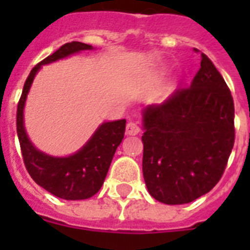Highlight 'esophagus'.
Masks as SVG:
<instances>
[{"instance_id":"1","label":"esophagus","mask_w":250,"mask_h":250,"mask_svg":"<svg viewBox=\"0 0 250 250\" xmlns=\"http://www.w3.org/2000/svg\"><path fill=\"white\" fill-rule=\"evenodd\" d=\"M127 135H129V136H135V135H139L140 133V127H139V125L137 123H135V122H129L128 125H127Z\"/></svg>"}]
</instances>
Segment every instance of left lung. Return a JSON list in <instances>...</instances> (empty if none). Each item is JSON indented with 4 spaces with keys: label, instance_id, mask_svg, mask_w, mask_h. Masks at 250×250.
Masks as SVG:
<instances>
[{
    "label": "left lung",
    "instance_id": "8db88e82",
    "mask_svg": "<svg viewBox=\"0 0 250 250\" xmlns=\"http://www.w3.org/2000/svg\"><path fill=\"white\" fill-rule=\"evenodd\" d=\"M233 117L229 86L201 53L188 89L143 110V174L150 196L182 205L213 189L233 148Z\"/></svg>",
    "mask_w": 250,
    "mask_h": 250
}]
</instances>
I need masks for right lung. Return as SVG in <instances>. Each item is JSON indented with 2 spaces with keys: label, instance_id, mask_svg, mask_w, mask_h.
<instances>
[{
  "label": "right lung",
  "instance_id": "obj_1",
  "mask_svg": "<svg viewBox=\"0 0 250 250\" xmlns=\"http://www.w3.org/2000/svg\"><path fill=\"white\" fill-rule=\"evenodd\" d=\"M92 49V45L79 41L62 45L52 56L46 57L32 68L18 104L17 132L25 168L39 186L63 200H85L101 189L115 150L125 137V119L104 122L89 140L71 156H49L39 150L27 135L24 127L25 100L41 66Z\"/></svg>",
  "mask_w": 250,
  "mask_h": 250
}]
</instances>
